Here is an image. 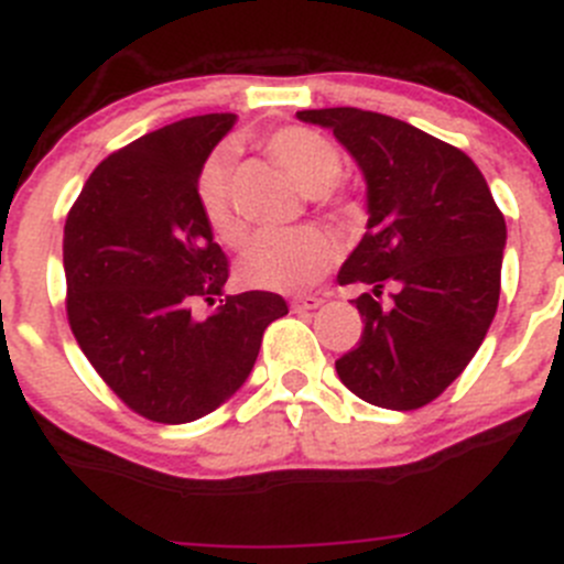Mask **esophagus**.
Masks as SVG:
<instances>
[{"label":"esophagus","instance_id":"34e87169","mask_svg":"<svg viewBox=\"0 0 564 564\" xmlns=\"http://www.w3.org/2000/svg\"><path fill=\"white\" fill-rule=\"evenodd\" d=\"M322 303V297H297L292 300V311L294 314H308V311H316Z\"/></svg>","mask_w":564,"mask_h":564}]
</instances>
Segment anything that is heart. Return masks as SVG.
Returning a JSON list of instances; mask_svg holds the SVG:
<instances>
[{"instance_id":"obj_1","label":"heart","mask_w":564,"mask_h":564,"mask_svg":"<svg viewBox=\"0 0 564 564\" xmlns=\"http://www.w3.org/2000/svg\"><path fill=\"white\" fill-rule=\"evenodd\" d=\"M270 155L286 169L300 187L314 193L316 202L329 198L327 187L340 174V152L327 135L311 128H283L267 141ZM229 152L209 158L198 176V204L207 218L209 229L231 248L246 242L248 231L229 196ZM335 248L316 229H286L264 231L250 242L240 259V278L253 289L281 294H297L311 289L327 272Z\"/></svg>"}]
</instances>
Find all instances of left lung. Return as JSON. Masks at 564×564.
Segmentation results:
<instances>
[{
	"mask_svg": "<svg viewBox=\"0 0 564 564\" xmlns=\"http://www.w3.org/2000/svg\"><path fill=\"white\" fill-rule=\"evenodd\" d=\"M333 130L366 176L368 224L338 272L366 292L362 338L335 362L373 406L409 412L442 395L480 349L499 305L508 229L469 155L414 124L340 106L297 111ZM395 282L390 310L378 303Z\"/></svg>",
	"mask_w": 564,
	"mask_h": 564,
	"instance_id": "left-lung-1",
	"label": "left lung"
}]
</instances>
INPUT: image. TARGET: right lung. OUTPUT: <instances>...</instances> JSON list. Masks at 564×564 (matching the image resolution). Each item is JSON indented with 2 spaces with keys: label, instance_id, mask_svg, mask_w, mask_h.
I'll use <instances>...</instances> for the list:
<instances>
[{
  "label": "right lung",
  "instance_id": "obj_1",
  "mask_svg": "<svg viewBox=\"0 0 564 564\" xmlns=\"http://www.w3.org/2000/svg\"><path fill=\"white\" fill-rule=\"evenodd\" d=\"M237 113H204L108 155L65 220L67 318L104 382L141 417L193 423L246 384L281 294H224L229 261L198 204L209 152Z\"/></svg>",
  "mask_w": 564,
  "mask_h": 564
}]
</instances>
